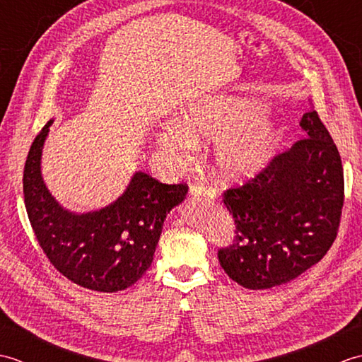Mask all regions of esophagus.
Returning a JSON list of instances; mask_svg holds the SVG:
<instances>
[{
	"label": "esophagus",
	"mask_w": 362,
	"mask_h": 362,
	"mask_svg": "<svg viewBox=\"0 0 362 362\" xmlns=\"http://www.w3.org/2000/svg\"><path fill=\"white\" fill-rule=\"evenodd\" d=\"M191 196H201V197H216V191L210 187H205L202 183H191L189 185Z\"/></svg>",
	"instance_id": "1"
}]
</instances>
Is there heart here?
<instances>
[{
  "instance_id": "heart-1",
  "label": "heart",
  "mask_w": 362,
  "mask_h": 362,
  "mask_svg": "<svg viewBox=\"0 0 362 362\" xmlns=\"http://www.w3.org/2000/svg\"><path fill=\"white\" fill-rule=\"evenodd\" d=\"M259 113L258 105L238 99L197 103L182 115V124L171 122L161 129L157 143L174 166H182L196 151V140L216 137L214 173L222 180L247 179L266 166L280 141L279 130Z\"/></svg>"
}]
</instances>
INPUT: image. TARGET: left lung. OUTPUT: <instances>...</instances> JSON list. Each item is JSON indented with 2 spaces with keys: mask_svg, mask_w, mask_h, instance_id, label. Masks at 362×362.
I'll list each match as a JSON object with an SVG mask.
<instances>
[{
  "mask_svg": "<svg viewBox=\"0 0 362 362\" xmlns=\"http://www.w3.org/2000/svg\"><path fill=\"white\" fill-rule=\"evenodd\" d=\"M286 152L222 193L235 221L233 241L218 250L221 267L241 286L267 289L319 263L336 240L344 205L339 151L316 110Z\"/></svg>",
  "mask_w": 362,
  "mask_h": 362,
  "instance_id": "obj_1",
  "label": "left lung"
}]
</instances>
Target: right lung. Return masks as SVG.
Wrapping results in <instances>:
<instances>
[{
  "mask_svg": "<svg viewBox=\"0 0 362 362\" xmlns=\"http://www.w3.org/2000/svg\"><path fill=\"white\" fill-rule=\"evenodd\" d=\"M51 124L35 136L23 171L30 227L46 258L68 280L91 291H124L151 267L166 214L185 199L188 185L136 173L124 194L105 209L86 214L64 210L40 174Z\"/></svg>",
  "mask_w": 362,
  "mask_h": 362,
  "instance_id": "1",
  "label": "right lung"
}]
</instances>
